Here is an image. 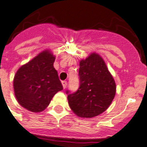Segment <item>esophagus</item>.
<instances>
[{
    "label": "esophagus",
    "instance_id": "esophagus-1",
    "mask_svg": "<svg viewBox=\"0 0 147 147\" xmlns=\"http://www.w3.org/2000/svg\"><path fill=\"white\" fill-rule=\"evenodd\" d=\"M62 86H63V88H65L67 87L68 82H67L66 81H62Z\"/></svg>",
    "mask_w": 147,
    "mask_h": 147
}]
</instances>
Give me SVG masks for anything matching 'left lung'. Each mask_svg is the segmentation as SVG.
Instances as JSON below:
<instances>
[{
	"label": "left lung",
	"mask_w": 147,
	"mask_h": 147,
	"mask_svg": "<svg viewBox=\"0 0 147 147\" xmlns=\"http://www.w3.org/2000/svg\"><path fill=\"white\" fill-rule=\"evenodd\" d=\"M79 88L71 93L67 90L69 107L82 117L91 118L103 113L111 104L116 85L104 60L92 53L80 62Z\"/></svg>",
	"instance_id": "left-lung-1"
}]
</instances>
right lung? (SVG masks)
I'll list each match as a JSON object with an SVG mask.
<instances>
[{
  "instance_id": "add662e5",
  "label": "right lung",
  "mask_w": 147,
  "mask_h": 147,
  "mask_svg": "<svg viewBox=\"0 0 147 147\" xmlns=\"http://www.w3.org/2000/svg\"><path fill=\"white\" fill-rule=\"evenodd\" d=\"M54 61L55 57L44 51L18 69L13 79V88L22 107L32 112L42 111L53 96L63 89L53 67Z\"/></svg>"
}]
</instances>
